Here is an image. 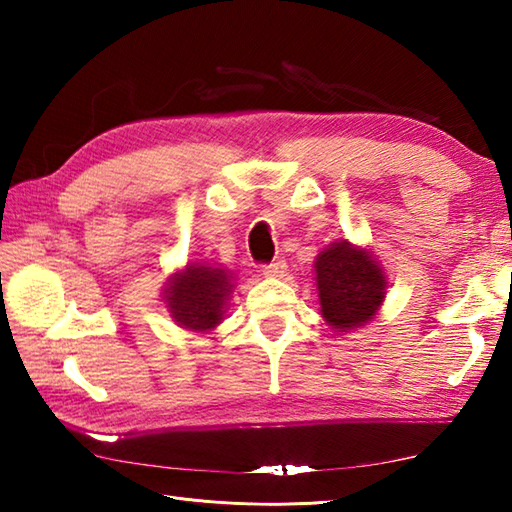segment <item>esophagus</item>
<instances>
[{"instance_id": "1", "label": "esophagus", "mask_w": 512, "mask_h": 512, "mask_svg": "<svg viewBox=\"0 0 512 512\" xmlns=\"http://www.w3.org/2000/svg\"><path fill=\"white\" fill-rule=\"evenodd\" d=\"M286 270H288L286 259H277V262L264 266V275L266 277H284Z\"/></svg>"}]
</instances>
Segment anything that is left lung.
Here are the masks:
<instances>
[{
	"mask_svg": "<svg viewBox=\"0 0 512 512\" xmlns=\"http://www.w3.org/2000/svg\"><path fill=\"white\" fill-rule=\"evenodd\" d=\"M321 317L347 334L372 321L387 295V275L372 248L336 239L314 259Z\"/></svg>",
	"mask_w": 512,
	"mask_h": 512,
	"instance_id": "obj_1",
	"label": "left lung"
}]
</instances>
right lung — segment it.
I'll list each match as a JSON object with an SVG mask.
<instances>
[{"label":"right lung","mask_w":512,"mask_h":512,"mask_svg":"<svg viewBox=\"0 0 512 512\" xmlns=\"http://www.w3.org/2000/svg\"><path fill=\"white\" fill-rule=\"evenodd\" d=\"M233 288V270L198 259L167 277L162 301L178 328L209 334L224 321Z\"/></svg>","instance_id":"obj_1"}]
</instances>
